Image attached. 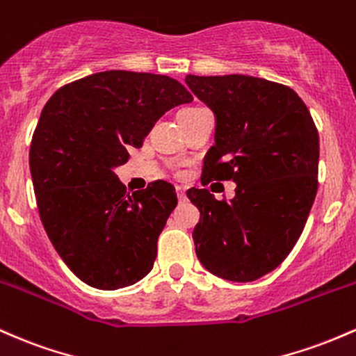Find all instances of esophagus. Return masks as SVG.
<instances>
[{"mask_svg":"<svg viewBox=\"0 0 356 356\" xmlns=\"http://www.w3.org/2000/svg\"><path fill=\"white\" fill-rule=\"evenodd\" d=\"M177 195H178L179 203L185 202V200H186V190L183 188V186H177Z\"/></svg>","mask_w":356,"mask_h":356,"instance_id":"34e87169","label":"esophagus"}]
</instances>
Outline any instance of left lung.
<instances>
[{"mask_svg":"<svg viewBox=\"0 0 356 356\" xmlns=\"http://www.w3.org/2000/svg\"><path fill=\"white\" fill-rule=\"evenodd\" d=\"M215 114V145L203 185L232 179L230 202L207 188L186 191L200 210L198 261L234 282L262 277L289 255L318 191L319 138L306 104L289 87L250 75H186Z\"/></svg>","mask_w":356,"mask_h":356,"instance_id":"obj_1","label":"left lung"}]
</instances>
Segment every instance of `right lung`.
Listing matches in <instances>:
<instances>
[{"label": "right lung", "instance_id": "add662e5", "mask_svg": "<svg viewBox=\"0 0 356 356\" xmlns=\"http://www.w3.org/2000/svg\"><path fill=\"white\" fill-rule=\"evenodd\" d=\"M191 101L168 75L106 70L60 87L43 107L30 147L38 213L86 284L114 291L153 269L158 237L178 203L175 186L154 181L131 195L114 170L166 111Z\"/></svg>", "mask_w": 356, "mask_h": 356}]
</instances>
